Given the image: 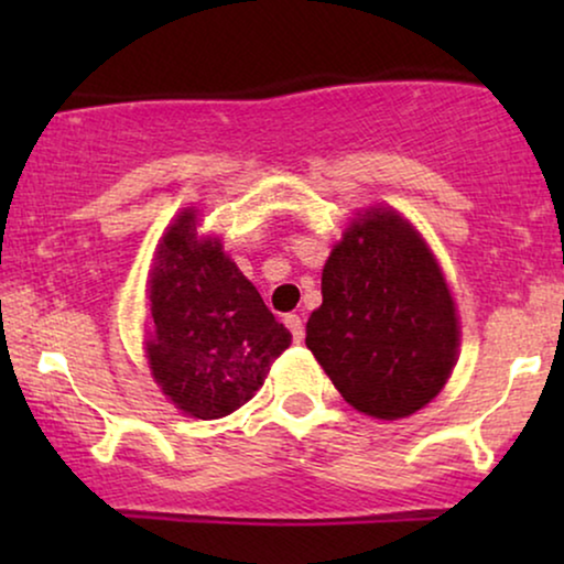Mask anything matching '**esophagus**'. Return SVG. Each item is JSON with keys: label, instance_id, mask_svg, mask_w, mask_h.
Returning a JSON list of instances; mask_svg holds the SVG:
<instances>
[{"label": "esophagus", "instance_id": "esophagus-1", "mask_svg": "<svg viewBox=\"0 0 564 564\" xmlns=\"http://www.w3.org/2000/svg\"><path fill=\"white\" fill-rule=\"evenodd\" d=\"M284 326L290 328V334H292V338H295V341H303L305 330H303V318H300V315H295V313L284 315Z\"/></svg>", "mask_w": 564, "mask_h": 564}]
</instances>
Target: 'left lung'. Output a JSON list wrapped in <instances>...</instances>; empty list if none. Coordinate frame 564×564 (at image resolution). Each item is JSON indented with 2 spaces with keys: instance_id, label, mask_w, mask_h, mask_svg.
Returning a JSON list of instances; mask_svg holds the SVG:
<instances>
[{
  "instance_id": "left-lung-1",
  "label": "left lung",
  "mask_w": 564,
  "mask_h": 564,
  "mask_svg": "<svg viewBox=\"0 0 564 564\" xmlns=\"http://www.w3.org/2000/svg\"><path fill=\"white\" fill-rule=\"evenodd\" d=\"M321 292L305 344L346 403L392 421L438 395L457 359V313L434 253L398 213L375 207L346 228Z\"/></svg>"
}]
</instances>
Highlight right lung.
Here are the masks:
<instances>
[{
  "mask_svg": "<svg viewBox=\"0 0 564 564\" xmlns=\"http://www.w3.org/2000/svg\"><path fill=\"white\" fill-rule=\"evenodd\" d=\"M156 253L151 372L180 411L223 419L253 398L292 336L218 238L197 241L192 210L176 218Z\"/></svg>",
  "mask_w": 564,
  "mask_h": 564,
  "instance_id": "add662e5",
  "label": "right lung"
}]
</instances>
